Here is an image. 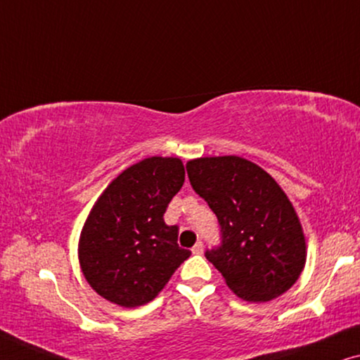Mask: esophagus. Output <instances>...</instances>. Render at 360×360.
I'll return each mask as SVG.
<instances>
[{"instance_id": "obj_1", "label": "esophagus", "mask_w": 360, "mask_h": 360, "mask_svg": "<svg viewBox=\"0 0 360 360\" xmlns=\"http://www.w3.org/2000/svg\"><path fill=\"white\" fill-rule=\"evenodd\" d=\"M202 252H204V245L199 241L194 248H192V255H202Z\"/></svg>"}]
</instances>
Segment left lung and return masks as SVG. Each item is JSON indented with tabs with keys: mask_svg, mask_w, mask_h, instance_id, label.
I'll return each instance as SVG.
<instances>
[{
	"mask_svg": "<svg viewBox=\"0 0 360 360\" xmlns=\"http://www.w3.org/2000/svg\"><path fill=\"white\" fill-rule=\"evenodd\" d=\"M191 186L219 219L221 246L205 257L233 293L251 303L287 292L307 262V241L292 202L269 173L241 156L186 165Z\"/></svg>",
	"mask_w": 360,
	"mask_h": 360,
	"instance_id": "obj_1",
	"label": "left lung"
}]
</instances>
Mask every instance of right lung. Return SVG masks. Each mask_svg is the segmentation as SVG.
I'll use <instances>...</instances> for the list:
<instances>
[{"instance_id":"right-lung-1","label":"right lung","mask_w":360,"mask_h":360,"mask_svg":"<svg viewBox=\"0 0 360 360\" xmlns=\"http://www.w3.org/2000/svg\"><path fill=\"white\" fill-rule=\"evenodd\" d=\"M184 176L179 158L150 156L99 195L78 243L81 272L98 295L124 308L145 305L191 256L178 245V226L163 220Z\"/></svg>"}]
</instances>
